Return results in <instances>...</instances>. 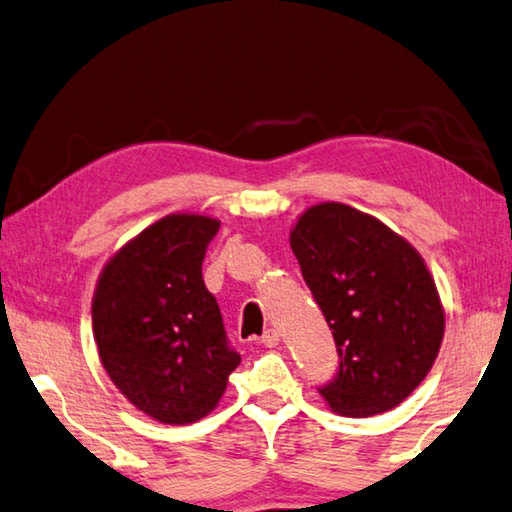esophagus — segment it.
I'll return each instance as SVG.
<instances>
[{
	"instance_id": "obj_1",
	"label": "esophagus",
	"mask_w": 512,
	"mask_h": 512,
	"mask_svg": "<svg viewBox=\"0 0 512 512\" xmlns=\"http://www.w3.org/2000/svg\"><path fill=\"white\" fill-rule=\"evenodd\" d=\"M259 341H262L266 348H275V345L280 343V332H277V329H273V327L266 329V332L262 334V339H259Z\"/></svg>"
}]
</instances>
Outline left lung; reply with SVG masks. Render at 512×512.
Returning a JSON list of instances; mask_svg holds the SVG:
<instances>
[{
  "label": "left lung",
  "instance_id": "8db88e82",
  "mask_svg": "<svg viewBox=\"0 0 512 512\" xmlns=\"http://www.w3.org/2000/svg\"><path fill=\"white\" fill-rule=\"evenodd\" d=\"M289 241L341 359L318 393L345 418L395 409L427 377L445 334L424 259L375 216L343 203L311 205Z\"/></svg>",
  "mask_w": 512,
  "mask_h": 512
}]
</instances>
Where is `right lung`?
<instances>
[{
	"label": "right lung",
	"mask_w": 512,
	"mask_h": 512,
	"mask_svg": "<svg viewBox=\"0 0 512 512\" xmlns=\"http://www.w3.org/2000/svg\"><path fill=\"white\" fill-rule=\"evenodd\" d=\"M219 219L169 214L108 259L92 298L99 359L135 409L192 424L216 409L241 357L203 282Z\"/></svg>",
	"instance_id": "right-lung-1"
}]
</instances>
